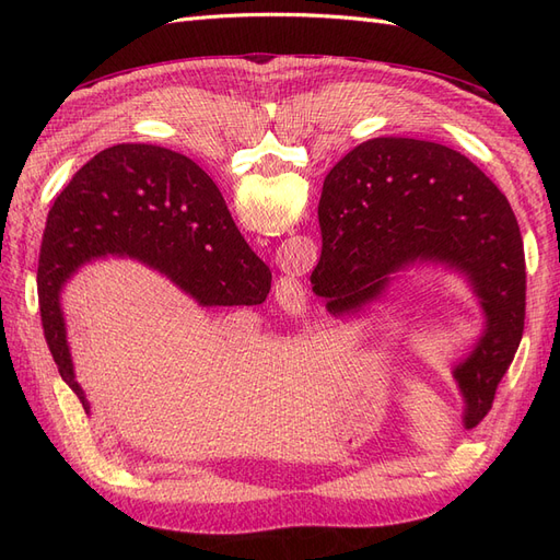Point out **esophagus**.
Instances as JSON below:
<instances>
[{
	"instance_id": "esophagus-1",
	"label": "esophagus",
	"mask_w": 560,
	"mask_h": 560,
	"mask_svg": "<svg viewBox=\"0 0 560 560\" xmlns=\"http://www.w3.org/2000/svg\"><path fill=\"white\" fill-rule=\"evenodd\" d=\"M276 299L284 311L299 313L303 306H306V290H303L299 278L280 276L276 282Z\"/></svg>"
}]
</instances>
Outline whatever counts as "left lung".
I'll use <instances>...</instances> for the list:
<instances>
[{
	"label": "left lung",
	"mask_w": 560,
	"mask_h": 560,
	"mask_svg": "<svg viewBox=\"0 0 560 560\" xmlns=\"http://www.w3.org/2000/svg\"><path fill=\"white\" fill-rule=\"evenodd\" d=\"M322 257L341 313L378 299L393 276L439 264L465 276L486 331L453 369L465 428L479 425L523 336L525 254L510 200L457 151L376 138L338 161L317 206Z\"/></svg>",
	"instance_id": "obj_1"
}]
</instances>
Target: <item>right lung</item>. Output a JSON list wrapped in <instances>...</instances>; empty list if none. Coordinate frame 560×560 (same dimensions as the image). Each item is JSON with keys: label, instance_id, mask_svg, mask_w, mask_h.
<instances>
[{"label": "right lung", "instance_id": "right-lung-1", "mask_svg": "<svg viewBox=\"0 0 560 560\" xmlns=\"http://www.w3.org/2000/svg\"><path fill=\"white\" fill-rule=\"evenodd\" d=\"M107 254L159 270L198 306H257L270 292L268 266L235 229L202 167L154 144L100 151L50 208L37 270L48 350L86 413L91 406L74 381L60 292L79 266Z\"/></svg>", "mask_w": 560, "mask_h": 560}]
</instances>
